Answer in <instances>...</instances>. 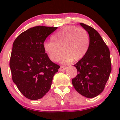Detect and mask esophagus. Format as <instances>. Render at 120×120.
Returning <instances> with one entry per match:
<instances>
[{"mask_svg":"<svg viewBox=\"0 0 120 120\" xmlns=\"http://www.w3.org/2000/svg\"><path fill=\"white\" fill-rule=\"evenodd\" d=\"M66 67H65V66H60V68H59V71H64L66 69Z\"/></svg>","mask_w":120,"mask_h":120,"instance_id":"esophagus-1","label":"esophagus"}]
</instances>
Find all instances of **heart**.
I'll return each mask as SVG.
<instances>
[{"label": "heart", "instance_id": "obj_1", "mask_svg": "<svg viewBox=\"0 0 120 120\" xmlns=\"http://www.w3.org/2000/svg\"><path fill=\"white\" fill-rule=\"evenodd\" d=\"M90 39L86 30L76 26H66L52 36L51 41L44 42L43 49L49 59L53 61L59 59L62 64L72 60L78 61L86 55L89 49Z\"/></svg>", "mask_w": 120, "mask_h": 120}]
</instances>
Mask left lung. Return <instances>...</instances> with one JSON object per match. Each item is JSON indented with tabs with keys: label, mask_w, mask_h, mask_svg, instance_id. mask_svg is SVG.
Instances as JSON below:
<instances>
[{
	"label": "left lung",
	"mask_w": 120,
	"mask_h": 120,
	"mask_svg": "<svg viewBox=\"0 0 120 120\" xmlns=\"http://www.w3.org/2000/svg\"><path fill=\"white\" fill-rule=\"evenodd\" d=\"M80 25L86 30L90 43L86 55L74 66L78 71L72 83L82 96L93 98L101 94L112 71L108 47L97 31L83 23Z\"/></svg>",
	"instance_id": "obj_1"
}]
</instances>
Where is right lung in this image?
Masks as SVG:
<instances>
[{"mask_svg":"<svg viewBox=\"0 0 120 120\" xmlns=\"http://www.w3.org/2000/svg\"><path fill=\"white\" fill-rule=\"evenodd\" d=\"M57 28L34 26L19 35L13 43L10 60L12 79L28 99L43 98L60 68L50 60L43 47L46 38Z\"/></svg>","mask_w":120,"mask_h":120,"instance_id":"obj_1","label":"right lung"}]
</instances>
